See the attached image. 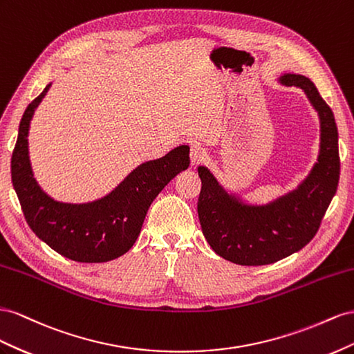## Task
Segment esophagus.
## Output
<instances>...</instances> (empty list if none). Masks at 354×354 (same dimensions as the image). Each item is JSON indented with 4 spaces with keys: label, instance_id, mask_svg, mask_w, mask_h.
<instances>
[{
    "label": "esophagus",
    "instance_id": "1",
    "mask_svg": "<svg viewBox=\"0 0 354 354\" xmlns=\"http://www.w3.org/2000/svg\"><path fill=\"white\" fill-rule=\"evenodd\" d=\"M189 158H191V165H193V166L201 165L207 158L206 149L201 148L200 145H193V147H191V151H189Z\"/></svg>",
    "mask_w": 354,
    "mask_h": 354
}]
</instances>
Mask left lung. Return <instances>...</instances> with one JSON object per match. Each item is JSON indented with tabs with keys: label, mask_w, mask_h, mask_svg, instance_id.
<instances>
[{
	"label": "left lung",
	"mask_w": 354,
	"mask_h": 354,
	"mask_svg": "<svg viewBox=\"0 0 354 354\" xmlns=\"http://www.w3.org/2000/svg\"><path fill=\"white\" fill-rule=\"evenodd\" d=\"M281 83L304 90L320 117V156L306 183L268 206L249 207L227 194L206 167H198L201 230L215 254L239 266L272 264L304 248L316 236L337 193L339 153L334 113L308 78L288 74Z\"/></svg>",
	"instance_id": "1"
}]
</instances>
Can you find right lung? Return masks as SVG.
Wrapping results in <instances>:
<instances>
[{"label":"right lung","instance_id":"1","mask_svg":"<svg viewBox=\"0 0 354 354\" xmlns=\"http://www.w3.org/2000/svg\"><path fill=\"white\" fill-rule=\"evenodd\" d=\"M50 84L25 109L12 156V183L24 216L38 239L77 262H106L135 245L149 205L179 171L189 166V148L178 147L133 170L105 198L64 205L46 196L32 178L28 158L29 121Z\"/></svg>","mask_w":354,"mask_h":354}]
</instances>
